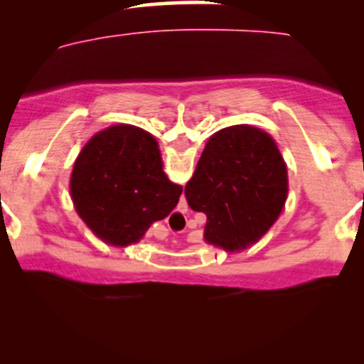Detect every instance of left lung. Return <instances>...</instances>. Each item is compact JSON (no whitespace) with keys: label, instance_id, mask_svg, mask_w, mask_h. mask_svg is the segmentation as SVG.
<instances>
[{"label":"left lung","instance_id":"1","mask_svg":"<svg viewBox=\"0 0 364 364\" xmlns=\"http://www.w3.org/2000/svg\"><path fill=\"white\" fill-rule=\"evenodd\" d=\"M185 195L207 215L203 240L225 252L257 243L281 215L287 168L269 133L250 124L219 129L208 139Z\"/></svg>","mask_w":364,"mask_h":364}]
</instances>
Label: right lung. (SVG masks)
<instances>
[{
	"instance_id": "add662e5",
	"label": "right lung",
	"mask_w": 364,
	"mask_h": 364,
	"mask_svg": "<svg viewBox=\"0 0 364 364\" xmlns=\"http://www.w3.org/2000/svg\"><path fill=\"white\" fill-rule=\"evenodd\" d=\"M183 186L162 171L157 140L132 124L95 133L73 164L70 195L87 228L106 243H139L178 205Z\"/></svg>"
}]
</instances>
